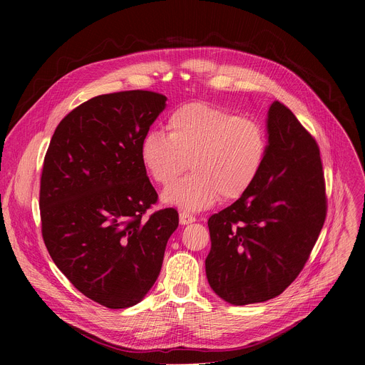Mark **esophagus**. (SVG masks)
I'll use <instances>...</instances> for the list:
<instances>
[{
	"instance_id": "1",
	"label": "esophagus",
	"mask_w": 365,
	"mask_h": 365,
	"mask_svg": "<svg viewBox=\"0 0 365 365\" xmlns=\"http://www.w3.org/2000/svg\"><path fill=\"white\" fill-rule=\"evenodd\" d=\"M179 221H180L182 225H187V224L195 222L196 218H195V215H192V214H189V212H180V214H179Z\"/></svg>"
}]
</instances>
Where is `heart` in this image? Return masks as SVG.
<instances>
[{
	"label": "heart",
	"mask_w": 365,
	"mask_h": 365,
	"mask_svg": "<svg viewBox=\"0 0 365 365\" xmlns=\"http://www.w3.org/2000/svg\"><path fill=\"white\" fill-rule=\"evenodd\" d=\"M168 133L148 131L141 162L159 185H170L186 168L192 173L173 183L163 200L187 211L244 196L262 172L269 150L264 127L254 118L206 102H187L168 118Z\"/></svg>",
	"instance_id": "b5f03b06"
}]
</instances>
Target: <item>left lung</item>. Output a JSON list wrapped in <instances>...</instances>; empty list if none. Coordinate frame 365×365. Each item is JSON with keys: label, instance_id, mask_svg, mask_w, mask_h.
<instances>
[{"label": "left lung", "instance_id": "1", "mask_svg": "<svg viewBox=\"0 0 365 365\" xmlns=\"http://www.w3.org/2000/svg\"><path fill=\"white\" fill-rule=\"evenodd\" d=\"M269 150L251 189L207 220V283L242 306L273 299L299 276L327 218L319 147L294 114L274 101Z\"/></svg>", "mask_w": 365, "mask_h": 365}]
</instances>
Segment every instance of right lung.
Returning <instances> with one entry per match:
<instances>
[{
  "label": "right lung",
  "instance_id": "add662e5",
  "mask_svg": "<svg viewBox=\"0 0 365 365\" xmlns=\"http://www.w3.org/2000/svg\"><path fill=\"white\" fill-rule=\"evenodd\" d=\"M166 99L138 89L98 95L59 123L44 155L46 248L81 293L110 309L134 306L147 294L179 225L173 207L143 218L158 192L140 148Z\"/></svg>",
  "mask_w": 365,
  "mask_h": 365
}]
</instances>
